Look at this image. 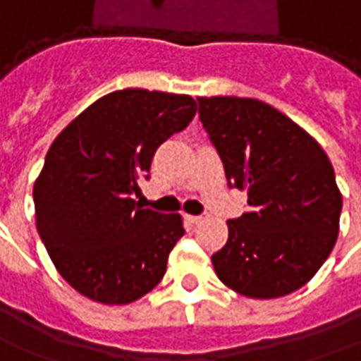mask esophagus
<instances>
[{
	"label": "esophagus",
	"instance_id": "esophagus-1",
	"mask_svg": "<svg viewBox=\"0 0 361 361\" xmlns=\"http://www.w3.org/2000/svg\"><path fill=\"white\" fill-rule=\"evenodd\" d=\"M185 219H188L191 224H199L203 221V215H185Z\"/></svg>",
	"mask_w": 361,
	"mask_h": 361
}]
</instances>
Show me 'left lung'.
I'll return each instance as SVG.
<instances>
[{
    "instance_id": "left-lung-1",
    "label": "left lung",
    "mask_w": 361,
    "mask_h": 361,
    "mask_svg": "<svg viewBox=\"0 0 361 361\" xmlns=\"http://www.w3.org/2000/svg\"><path fill=\"white\" fill-rule=\"evenodd\" d=\"M197 102L228 188L246 189L250 205L228 221V240L211 258L216 276L252 299L293 293L319 271L338 238L342 195L329 156L268 103Z\"/></svg>"
}]
</instances>
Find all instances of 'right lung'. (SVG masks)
<instances>
[{
  "label": "right lung",
  "mask_w": 361,
  "mask_h": 361,
  "mask_svg": "<svg viewBox=\"0 0 361 361\" xmlns=\"http://www.w3.org/2000/svg\"><path fill=\"white\" fill-rule=\"evenodd\" d=\"M195 111L189 95L128 87L92 103L49 148L32 189L37 228L60 276L92 301L133 303L166 274L181 216L135 195L158 146Z\"/></svg>",
  "instance_id": "obj_1"
}]
</instances>
